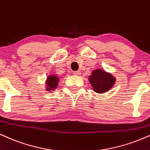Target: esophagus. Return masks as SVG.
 <instances>
[{"label": "esophagus", "instance_id": "esophagus-1", "mask_svg": "<svg viewBox=\"0 0 150 150\" xmlns=\"http://www.w3.org/2000/svg\"><path fill=\"white\" fill-rule=\"evenodd\" d=\"M73 75H80V71H79V70H77V71H73Z\"/></svg>", "mask_w": 150, "mask_h": 150}]
</instances>
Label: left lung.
Segmentation results:
<instances>
[{"label": "left lung", "instance_id": "8db88e82", "mask_svg": "<svg viewBox=\"0 0 150 150\" xmlns=\"http://www.w3.org/2000/svg\"><path fill=\"white\" fill-rule=\"evenodd\" d=\"M89 82L96 93H103L109 90L114 84L115 79L112 75L100 69L95 70L89 76Z\"/></svg>", "mask_w": 150, "mask_h": 150}]
</instances>
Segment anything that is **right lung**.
<instances>
[{
	"label": "right lung",
	"mask_w": 150,
	"mask_h": 150,
	"mask_svg": "<svg viewBox=\"0 0 150 150\" xmlns=\"http://www.w3.org/2000/svg\"><path fill=\"white\" fill-rule=\"evenodd\" d=\"M58 82H59V79H58V77H56L55 75H52V76L47 77V84L48 87H50L47 88L48 91H50V90H52L53 89L57 88Z\"/></svg>",
	"instance_id": "obj_1"
}]
</instances>
